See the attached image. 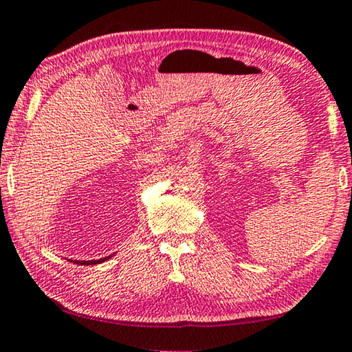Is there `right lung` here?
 <instances>
[{"label":"right lung","instance_id":"obj_1","mask_svg":"<svg viewBox=\"0 0 352 352\" xmlns=\"http://www.w3.org/2000/svg\"><path fill=\"white\" fill-rule=\"evenodd\" d=\"M110 258V256H109ZM109 258H104V259H99V261H77L76 264H80V265H91V264H99V262H104V261H107Z\"/></svg>","mask_w":352,"mask_h":352}]
</instances>
